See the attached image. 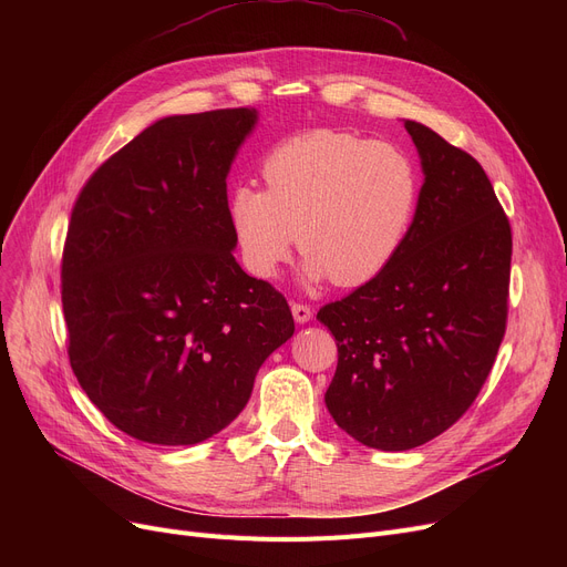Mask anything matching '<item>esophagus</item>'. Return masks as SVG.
<instances>
[{
	"mask_svg": "<svg viewBox=\"0 0 567 567\" xmlns=\"http://www.w3.org/2000/svg\"><path fill=\"white\" fill-rule=\"evenodd\" d=\"M291 315L296 323H308L312 319L310 306H303V303H291Z\"/></svg>",
	"mask_w": 567,
	"mask_h": 567,
	"instance_id": "1",
	"label": "esophagus"
}]
</instances>
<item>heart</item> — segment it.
<instances>
[{"label": "heart", "mask_w": 567, "mask_h": 567, "mask_svg": "<svg viewBox=\"0 0 567 567\" xmlns=\"http://www.w3.org/2000/svg\"><path fill=\"white\" fill-rule=\"evenodd\" d=\"M266 190L238 184L227 223L244 266L276 278L299 238L303 280L355 287L402 250L421 197L406 152L344 131L317 128L276 144L261 163Z\"/></svg>", "instance_id": "b5f03b06"}]
</instances>
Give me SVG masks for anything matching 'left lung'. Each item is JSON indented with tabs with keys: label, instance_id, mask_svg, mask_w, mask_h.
Segmentation results:
<instances>
[{
	"label": "left lung",
	"instance_id": "8db88e82",
	"mask_svg": "<svg viewBox=\"0 0 567 567\" xmlns=\"http://www.w3.org/2000/svg\"><path fill=\"white\" fill-rule=\"evenodd\" d=\"M421 158L419 208L383 271L317 319L338 340L323 400L377 451H409L478 398L508 317L513 234L481 163L404 118Z\"/></svg>",
	"mask_w": 567,
	"mask_h": 567
}]
</instances>
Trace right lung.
<instances>
[{
  "instance_id": "add662e5",
  "label": "right lung",
  "mask_w": 567,
  "mask_h": 567,
  "mask_svg": "<svg viewBox=\"0 0 567 567\" xmlns=\"http://www.w3.org/2000/svg\"><path fill=\"white\" fill-rule=\"evenodd\" d=\"M257 118L255 107L163 116L73 206L62 264L71 368L137 441L193 445L225 430L293 336L285 296L231 255L227 174Z\"/></svg>"
}]
</instances>
